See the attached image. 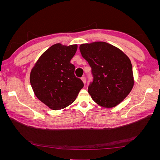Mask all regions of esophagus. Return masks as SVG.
Here are the masks:
<instances>
[{
  "mask_svg": "<svg viewBox=\"0 0 160 160\" xmlns=\"http://www.w3.org/2000/svg\"><path fill=\"white\" fill-rule=\"evenodd\" d=\"M81 80H82V81L83 82V83L84 84H85L86 83V78H85V77H81Z\"/></svg>",
  "mask_w": 160,
  "mask_h": 160,
  "instance_id": "34e87169",
  "label": "esophagus"
}]
</instances>
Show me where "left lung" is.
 Listing matches in <instances>:
<instances>
[{
    "instance_id": "left-lung-1",
    "label": "left lung",
    "mask_w": 160,
    "mask_h": 160,
    "mask_svg": "<svg viewBox=\"0 0 160 160\" xmlns=\"http://www.w3.org/2000/svg\"><path fill=\"white\" fill-rule=\"evenodd\" d=\"M81 55L91 67L88 92L95 102L113 108L126 98L133 86L132 65L118 48L105 42L82 44Z\"/></svg>"
}]
</instances>
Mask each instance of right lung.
<instances>
[{
    "label": "right lung",
    "mask_w": 160,
    "mask_h": 160,
    "mask_svg": "<svg viewBox=\"0 0 160 160\" xmlns=\"http://www.w3.org/2000/svg\"><path fill=\"white\" fill-rule=\"evenodd\" d=\"M77 45L57 43L40 57L31 70L30 82L37 98L53 110L63 109L75 100L84 84L75 77L71 59Z\"/></svg>",
    "instance_id": "add662e5"
}]
</instances>
